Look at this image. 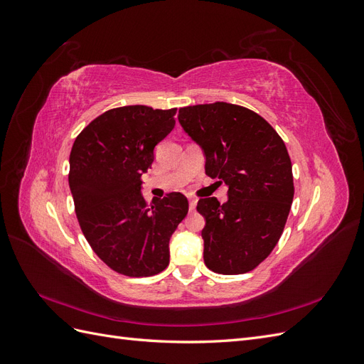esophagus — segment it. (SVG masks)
<instances>
[{
  "mask_svg": "<svg viewBox=\"0 0 364 364\" xmlns=\"http://www.w3.org/2000/svg\"><path fill=\"white\" fill-rule=\"evenodd\" d=\"M196 206H197V199H194V197H191V199H190V211H194Z\"/></svg>",
  "mask_w": 364,
  "mask_h": 364,
  "instance_id": "1",
  "label": "esophagus"
}]
</instances>
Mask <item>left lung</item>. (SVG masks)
I'll list each match as a JSON object with an SVG mask.
<instances>
[{
  "instance_id": "8db88e82",
  "label": "left lung",
  "mask_w": 364,
  "mask_h": 364,
  "mask_svg": "<svg viewBox=\"0 0 364 364\" xmlns=\"http://www.w3.org/2000/svg\"><path fill=\"white\" fill-rule=\"evenodd\" d=\"M179 123L206 156L205 171L226 183L229 199L197 203L206 267L241 274L266 259L282 235L294 185L291 161L282 138L247 107L215 102L179 109Z\"/></svg>"
}]
</instances>
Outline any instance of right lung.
Wrapping results in <instances>:
<instances>
[{"mask_svg":"<svg viewBox=\"0 0 364 364\" xmlns=\"http://www.w3.org/2000/svg\"><path fill=\"white\" fill-rule=\"evenodd\" d=\"M178 109L135 105L109 109L77 135L68 182L87 243L107 267L130 278L167 269L168 243L188 214V199L168 193L147 202L141 176L173 130Z\"/></svg>","mask_w":364,"mask_h":364,"instance_id":"1","label":"right lung"}]
</instances>
